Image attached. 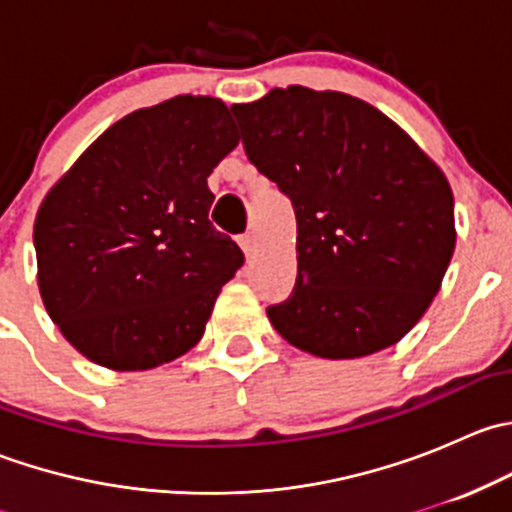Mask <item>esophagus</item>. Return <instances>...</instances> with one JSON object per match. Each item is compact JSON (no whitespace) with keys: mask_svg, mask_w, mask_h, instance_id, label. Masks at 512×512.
I'll return each mask as SVG.
<instances>
[{"mask_svg":"<svg viewBox=\"0 0 512 512\" xmlns=\"http://www.w3.org/2000/svg\"><path fill=\"white\" fill-rule=\"evenodd\" d=\"M240 247H242V252H245L247 257H252V252H255V237L252 235H240Z\"/></svg>","mask_w":512,"mask_h":512,"instance_id":"1","label":"esophagus"}]
</instances>
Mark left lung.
Masks as SVG:
<instances>
[{
  "instance_id": "obj_1",
  "label": "left lung",
  "mask_w": 512,
  "mask_h": 512,
  "mask_svg": "<svg viewBox=\"0 0 512 512\" xmlns=\"http://www.w3.org/2000/svg\"><path fill=\"white\" fill-rule=\"evenodd\" d=\"M232 113L250 163L297 218V282L267 307L272 327L322 359L404 339L456 247L443 170L379 108L339 91L272 89Z\"/></svg>"
}]
</instances>
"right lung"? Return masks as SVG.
<instances>
[{"instance_id":"add662e5","label":"right lung","mask_w":512,"mask_h":512,"mask_svg":"<svg viewBox=\"0 0 512 512\" xmlns=\"http://www.w3.org/2000/svg\"><path fill=\"white\" fill-rule=\"evenodd\" d=\"M237 143L220 98L175 96L113 123L56 180L34 220L36 280L76 352L146 371L200 342L245 262L208 220V175Z\"/></svg>"}]
</instances>
